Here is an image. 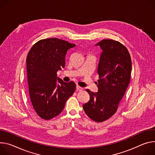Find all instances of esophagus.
Instances as JSON below:
<instances>
[{
	"mask_svg": "<svg viewBox=\"0 0 155 155\" xmlns=\"http://www.w3.org/2000/svg\"><path fill=\"white\" fill-rule=\"evenodd\" d=\"M76 90L77 91H81L83 90V89L79 86H78V85H76Z\"/></svg>",
	"mask_w": 155,
	"mask_h": 155,
	"instance_id": "1",
	"label": "esophagus"
}]
</instances>
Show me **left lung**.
<instances>
[{"label": "left lung", "mask_w": 155, "mask_h": 155, "mask_svg": "<svg viewBox=\"0 0 155 155\" xmlns=\"http://www.w3.org/2000/svg\"><path fill=\"white\" fill-rule=\"evenodd\" d=\"M102 50L98 65V92L87 89L89 101L83 105L86 114L94 121L103 122L117 111L130 82L132 62L126 47L111 39L97 44Z\"/></svg>", "instance_id": "obj_1"}]
</instances>
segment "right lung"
I'll use <instances>...</instances> for the list:
<instances>
[{"instance_id": "obj_1", "label": "right lung", "mask_w": 155, "mask_h": 155, "mask_svg": "<svg viewBox=\"0 0 155 155\" xmlns=\"http://www.w3.org/2000/svg\"><path fill=\"white\" fill-rule=\"evenodd\" d=\"M75 46L50 38L38 41L29 51L26 64L29 97L34 110L44 119L60 114L75 91L74 82H64L57 74L64 68L67 51Z\"/></svg>"}]
</instances>
